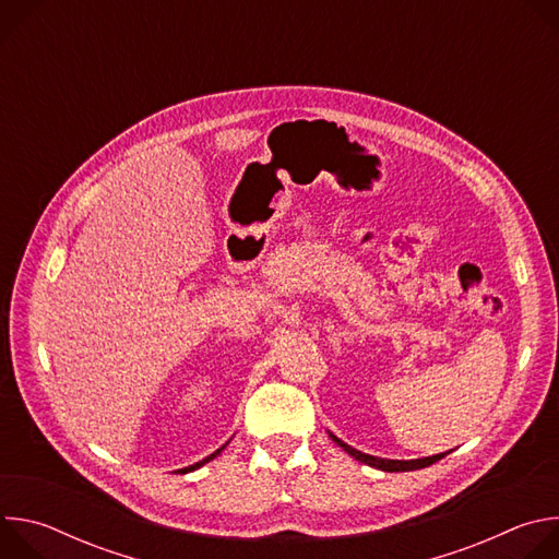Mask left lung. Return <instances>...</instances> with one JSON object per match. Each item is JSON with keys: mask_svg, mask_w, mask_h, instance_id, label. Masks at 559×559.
<instances>
[{"mask_svg": "<svg viewBox=\"0 0 559 559\" xmlns=\"http://www.w3.org/2000/svg\"><path fill=\"white\" fill-rule=\"evenodd\" d=\"M330 438L343 447V451H347L352 457H356L358 462H365L373 468H380V471H389V473H397V471H416V468H425L433 462H438L440 457H444L447 453H438V455H429V457H418V460H386V457H376V455H369V453H362L349 444H345L343 440H338L334 433H330Z\"/></svg>", "mask_w": 559, "mask_h": 559, "instance_id": "1", "label": "left lung"}]
</instances>
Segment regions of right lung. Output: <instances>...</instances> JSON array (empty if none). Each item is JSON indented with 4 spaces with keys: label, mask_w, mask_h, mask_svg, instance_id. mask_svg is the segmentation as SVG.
Wrapping results in <instances>:
<instances>
[{
    "label": "right lung",
    "mask_w": 559,
    "mask_h": 559,
    "mask_svg": "<svg viewBox=\"0 0 559 559\" xmlns=\"http://www.w3.org/2000/svg\"><path fill=\"white\" fill-rule=\"evenodd\" d=\"M225 447H227V442H225V444H223V447H221V449H216V451H214V453H210V455H207V457H203V460H201V462H197V464H192V466H186V468H183V471H194V468H199V466H203V464H205V462H210V460H214V457H216V455H218V453H221V451H223V449H225Z\"/></svg>",
    "instance_id": "obj_1"
}]
</instances>
